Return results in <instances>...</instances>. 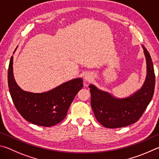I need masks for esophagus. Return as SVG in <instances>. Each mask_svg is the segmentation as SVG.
Masks as SVG:
<instances>
[{"label": "esophagus", "instance_id": "1", "mask_svg": "<svg viewBox=\"0 0 159 159\" xmlns=\"http://www.w3.org/2000/svg\"><path fill=\"white\" fill-rule=\"evenodd\" d=\"M84 81H86V82H90V81H91V80H92V79H93L92 75L90 74V73L86 74L84 75Z\"/></svg>", "mask_w": 159, "mask_h": 159}]
</instances>
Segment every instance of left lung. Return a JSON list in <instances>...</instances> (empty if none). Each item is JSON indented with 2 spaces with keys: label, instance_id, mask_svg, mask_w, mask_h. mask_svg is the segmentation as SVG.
I'll use <instances>...</instances> for the list:
<instances>
[{
  "label": "left lung",
  "instance_id": "left-lung-1",
  "mask_svg": "<svg viewBox=\"0 0 159 159\" xmlns=\"http://www.w3.org/2000/svg\"><path fill=\"white\" fill-rule=\"evenodd\" d=\"M147 64L145 80L140 89L129 96L118 98L91 84V105L97 120L108 129L122 128L135 123L141 117L154 95L155 75L149 52L141 44Z\"/></svg>",
  "mask_w": 159,
  "mask_h": 159
}]
</instances>
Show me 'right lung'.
I'll list each match as a JSON object with an SVG mask.
<instances>
[{
  "mask_svg": "<svg viewBox=\"0 0 159 159\" xmlns=\"http://www.w3.org/2000/svg\"><path fill=\"white\" fill-rule=\"evenodd\" d=\"M7 80L11 97L20 115L31 124L45 127L57 125L66 117L75 96L83 87L82 78L77 77L45 92L24 91L16 84L14 77L13 56L10 61Z\"/></svg>",
  "mask_w": 159,
  "mask_h": 159,
  "instance_id": "right-lung-1",
  "label": "right lung"
}]
</instances>
